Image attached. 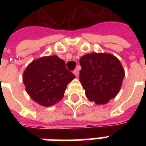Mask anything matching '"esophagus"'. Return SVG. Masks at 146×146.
<instances>
[{
  "mask_svg": "<svg viewBox=\"0 0 146 146\" xmlns=\"http://www.w3.org/2000/svg\"><path fill=\"white\" fill-rule=\"evenodd\" d=\"M73 74L75 75L76 76H79V71H78V70H73Z\"/></svg>",
  "mask_w": 146,
  "mask_h": 146,
  "instance_id": "1",
  "label": "esophagus"
}]
</instances>
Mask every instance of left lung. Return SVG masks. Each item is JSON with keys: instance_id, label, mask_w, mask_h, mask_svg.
I'll list each match as a JSON object with an SVG mask.
<instances>
[{"instance_id": "8db88e82", "label": "left lung", "mask_w": 146, "mask_h": 146, "mask_svg": "<svg viewBox=\"0 0 146 146\" xmlns=\"http://www.w3.org/2000/svg\"><path fill=\"white\" fill-rule=\"evenodd\" d=\"M80 81L88 99L96 104H106L118 94L124 70L115 56L103 53L87 54L80 58Z\"/></svg>"}]
</instances>
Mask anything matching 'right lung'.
<instances>
[{
  "label": "right lung",
  "instance_id": "1",
  "mask_svg": "<svg viewBox=\"0 0 146 146\" xmlns=\"http://www.w3.org/2000/svg\"><path fill=\"white\" fill-rule=\"evenodd\" d=\"M74 77L65 62L52 55L33 61L24 71L23 83L33 101L51 106L62 98L67 84Z\"/></svg>",
  "mask_w": 146,
  "mask_h": 146
}]
</instances>
